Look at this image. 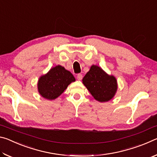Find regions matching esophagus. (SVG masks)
<instances>
[{"label": "esophagus", "mask_w": 157, "mask_h": 157, "mask_svg": "<svg viewBox=\"0 0 157 157\" xmlns=\"http://www.w3.org/2000/svg\"><path fill=\"white\" fill-rule=\"evenodd\" d=\"M77 79H78V80H81V79H82V74H81V73L78 74V75H77Z\"/></svg>", "instance_id": "obj_1"}]
</instances>
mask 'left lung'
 Instances as JSON below:
<instances>
[{"label": "left lung", "instance_id": "left-lung-1", "mask_svg": "<svg viewBox=\"0 0 157 157\" xmlns=\"http://www.w3.org/2000/svg\"><path fill=\"white\" fill-rule=\"evenodd\" d=\"M82 82L95 100L103 102L110 100L116 94L117 81L98 66H92Z\"/></svg>", "mask_w": 157, "mask_h": 157}]
</instances>
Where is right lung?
Instances as JSON below:
<instances>
[{
  "mask_svg": "<svg viewBox=\"0 0 157 157\" xmlns=\"http://www.w3.org/2000/svg\"><path fill=\"white\" fill-rule=\"evenodd\" d=\"M75 81L73 74L59 65L39 78L38 90L42 97L54 100L64 91L71 82Z\"/></svg>",
  "mask_w": 157,
  "mask_h": 157,
  "instance_id": "1",
  "label": "right lung"
}]
</instances>
